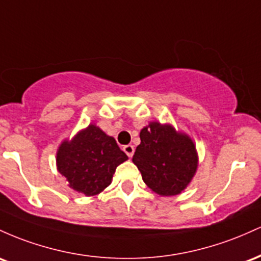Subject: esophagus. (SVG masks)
Wrapping results in <instances>:
<instances>
[{
    "instance_id": "esophagus-1",
    "label": "esophagus",
    "mask_w": 261,
    "mask_h": 261,
    "mask_svg": "<svg viewBox=\"0 0 261 261\" xmlns=\"http://www.w3.org/2000/svg\"><path fill=\"white\" fill-rule=\"evenodd\" d=\"M123 151H124V153L128 155V158H132V156H133V154H134V146L130 145V144L124 145V146H123Z\"/></svg>"
}]
</instances>
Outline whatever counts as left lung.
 <instances>
[{"label":"left lung","instance_id":"obj_1","mask_svg":"<svg viewBox=\"0 0 261 261\" xmlns=\"http://www.w3.org/2000/svg\"><path fill=\"white\" fill-rule=\"evenodd\" d=\"M133 163L143 181L162 196L178 195L194 177L197 153L194 142L171 125L151 122L140 130Z\"/></svg>","mask_w":261,"mask_h":261}]
</instances>
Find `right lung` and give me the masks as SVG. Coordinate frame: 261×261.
<instances>
[{
  "label": "right lung",
  "instance_id": "add662e5",
  "mask_svg": "<svg viewBox=\"0 0 261 261\" xmlns=\"http://www.w3.org/2000/svg\"><path fill=\"white\" fill-rule=\"evenodd\" d=\"M127 159L115 138L91 124L59 146L57 165L71 189L93 196L110 185L116 168Z\"/></svg>",
  "mask_w": 261,
  "mask_h": 261
}]
</instances>
